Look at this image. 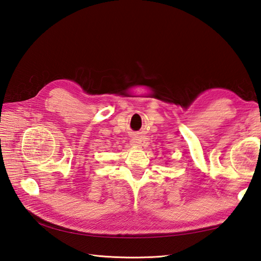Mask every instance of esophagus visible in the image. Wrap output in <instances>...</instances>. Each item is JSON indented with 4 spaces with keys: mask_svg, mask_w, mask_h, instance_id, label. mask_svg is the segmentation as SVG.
<instances>
[{
    "mask_svg": "<svg viewBox=\"0 0 261 261\" xmlns=\"http://www.w3.org/2000/svg\"><path fill=\"white\" fill-rule=\"evenodd\" d=\"M133 143L135 144V145H142V141H140V140H137V138H135V140H133Z\"/></svg>",
    "mask_w": 261,
    "mask_h": 261,
    "instance_id": "34e87169",
    "label": "esophagus"
}]
</instances>
